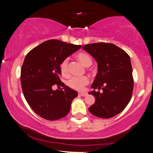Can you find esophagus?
I'll list each match as a JSON object with an SVG mask.
<instances>
[{"instance_id":"obj_1","label":"esophagus","mask_w":153,"mask_h":153,"mask_svg":"<svg viewBox=\"0 0 153 153\" xmlns=\"http://www.w3.org/2000/svg\"><path fill=\"white\" fill-rule=\"evenodd\" d=\"M78 95H79V96H87V94H86V93L80 92V93H79Z\"/></svg>"}]
</instances>
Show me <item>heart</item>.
<instances>
[{
  "label": "heart",
  "instance_id": "b5f03b06",
  "mask_svg": "<svg viewBox=\"0 0 153 153\" xmlns=\"http://www.w3.org/2000/svg\"><path fill=\"white\" fill-rule=\"evenodd\" d=\"M77 58L84 66L88 67L92 64V59L89 54L85 52H80L76 55ZM68 58L63 59L60 64V71L62 75L67 76L69 74V68H68ZM89 82V79L87 76L82 77H73L68 80L67 84L70 88L75 90L81 91L85 85Z\"/></svg>",
  "mask_w": 153,
  "mask_h": 153
}]
</instances>
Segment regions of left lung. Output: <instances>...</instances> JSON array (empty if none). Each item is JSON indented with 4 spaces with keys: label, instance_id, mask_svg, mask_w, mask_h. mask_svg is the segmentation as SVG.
Segmentation results:
<instances>
[{
    "label": "left lung",
    "instance_id": "1",
    "mask_svg": "<svg viewBox=\"0 0 153 153\" xmlns=\"http://www.w3.org/2000/svg\"><path fill=\"white\" fill-rule=\"evenodd\" d=\"M82 49L94 57L98 63V73L89 94L96 97L88 108L93 115L108 119L124 109L130 101L134 80L129 54L111 43L88 44ZM102 88L103 92L95 91Z\"/></svg>",
    "mask_w": 153,
    "mask_h": 153
}]
</instances>
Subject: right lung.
<instances>
[{"instance_id":"add662e5","label":"right lung","mask_w":153,"mask_h":153,"mask_svg":"<svg viewBox=\"0 0 153 153\" xmlns=\"http://www.w3.org/2000/svg\"><path fill=\"white\" fill-rule=\"evenodd\" d=\"M81 47L51 39L26 54L21 70L23 94L31 109L42 118L57 120L69 113L78 93L61 81L60 64ZM55 84L63 89L53 91Z\"/></svg>"}]
</instances>
